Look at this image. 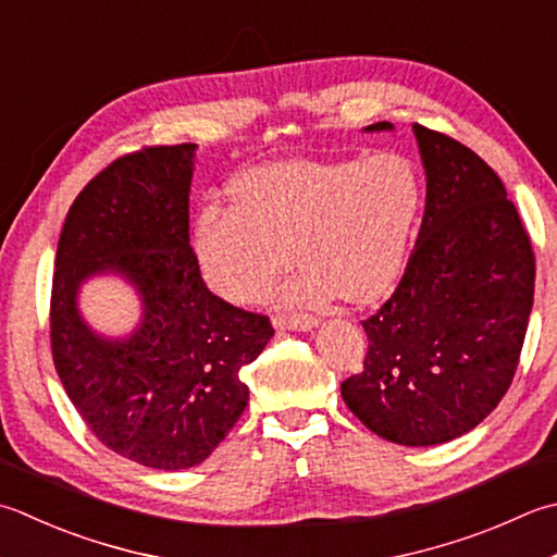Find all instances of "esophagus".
I'll use <instances>...</instances> for the list:
<instances>
[{"label":"esophagus","mask_w":557,"mask_h":557,"mask_svg":"<svg viewBox=\"0 0 557 557\" xmlns=\"http://www.w3.org/2000/svg\"><path fill=\"white\" fill-rule=\"evenodd\" d=\"M272 323H275L277 329L292 325V329H299V331H311L313 325H319V319L311 313H275L272 315Z\"/></svg>","instance_id":"34e87169"}]
</instances>
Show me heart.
<instances>
[{"instance_id": "heart-1", "label": "heart", "mask_w": 557, "mask_h": 557, "mask_svg": "<svg viewBox=\"0 0 557 557\" xmlns=\"http://www.w3.org/2000/svg\"><path fill=\"white\" fill-rule=\"evenodd\" d=\"M232 198L205 207L195 228L205 277L224 299H263L294 248L304 268L282 292L287 301H369L398 277L422 183L398 154L297 159L242 173Z\"/></svg>"}]
</instances>
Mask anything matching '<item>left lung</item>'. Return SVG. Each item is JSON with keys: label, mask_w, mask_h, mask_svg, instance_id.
<instances>
[{"label": "left lung", "mask_w": 557, "mask_h": 557, "mask_svg": "<svg viewBox=\"0 0 557 557\" xmlns=\"http://www.w3.org/2000/svg\"><path fill=\"white\" fill-rule=\"evenodd\" d=\"M416 137L428 173L418 242L394 294L362 321L364 369L341 391L379 437L430 446L481 424L511 386L536 256L505 183L473 149L420 123Z\"/></svg>", "instance_id": "1"}]
</instances>
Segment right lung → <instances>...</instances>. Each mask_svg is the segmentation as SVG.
Segmentation results:
<instances>
[{
    "instance_id": "obj_1",
    "label": "right lung",
    "mask_w": 557,
    "mask_h": 557,
    "mask_svg": "<svg viewBox=\"0 0 557 557\" xmlns=\"http://www.w3.org/2000/svg\"><path fill=\"white\" fill-rule=\"evenodd\" d=\"M195 145L141 147L84 185L64 220L50 292V350L86 428L157 471L205 461L248 406L242 369L275 333L265 313L207 289L190 248ZM117 269L146 301L127 342L96 338L73 307L96 271Z\"/></svg>"
}]
</instances>
